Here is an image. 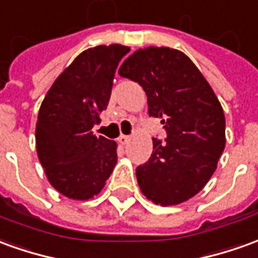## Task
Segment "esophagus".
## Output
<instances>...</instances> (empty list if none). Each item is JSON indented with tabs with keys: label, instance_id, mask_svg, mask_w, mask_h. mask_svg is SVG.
<instances>
[{
	"label": "esophagus",
	"instance_id": "1",
	"mask_svg": "<svg viewBox=\"0 0 258 258\" xmlns=\"http://www.w3.org/2000/svg\"><path fill=\"white\" fill-rule=\"evenodd\" d=\"M130 140H131V137H128V135L121 134V135H120V137H118V142H120L121 145H125V144H127V142H128Z\"/></svg>",
	"mask_w": 258,
	"mask_h": 258
}]
</instances>
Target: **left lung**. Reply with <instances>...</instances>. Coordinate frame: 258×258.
<instances>
[{"instance_id": "left-lung-1", "label": "left lung", "mask_w": 258, "mask_h": 258, "mask_svg": "<svg viewBox=\"0 0 258 258\" xmlns=\"http://www.w3.org/2000/svg\"><path fill=\"white\" fill-rule=\"evenodd\" d=\"M118 75L138 82L149 116L162 118L166 141L137 167L142 194L156 205L184 203L201 191L217 169L226 144L225 114L204 75L183 51L144 47L125 58Z\"/></svg>"}]
</instances>
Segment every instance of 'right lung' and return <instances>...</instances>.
I'll return each instance as SVG.
<instances>
[{
  "label": "right lung",
  "instance_id": "obj_1",
  "mask_svg": "<svg viewBox=\"0 0 258 258\" xmlns=\"http://www.w3.org/2000/svg\"><path fill=\"white\" fill-rule=\"evenodd\" d=\"M123 44L88 48L54 81L36 121V151L50 184L88 201L103 190L117 163V144L93 134L111 95Z\"/></svg>",
  "mask_w": 258,
  "mask_h": 258
}]
</instances>
